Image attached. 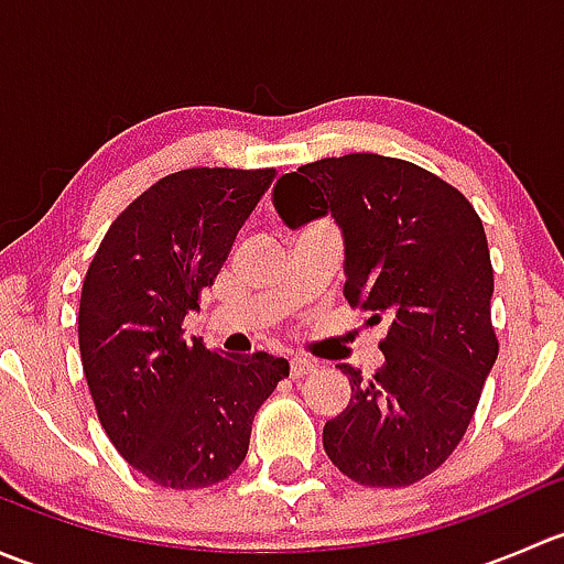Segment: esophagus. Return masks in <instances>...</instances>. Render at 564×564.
<instances>
[{
	"instance_id": "obj_1",
	"label": "esophagus",
	"mask_w": 564,
	"mask_h": 564,
	"mask_svg": "<svg viewBox=\"0 0 564 564\" xmlns=\"http://www.w3.org/2000/svg\"><path fill=\"white\" fill-rule=\"evenodd\" d=\"M316 371V362L308 360V357H292V366H289V373L292 379H303L305 373Z\"/></svg>"
}]
</instances>
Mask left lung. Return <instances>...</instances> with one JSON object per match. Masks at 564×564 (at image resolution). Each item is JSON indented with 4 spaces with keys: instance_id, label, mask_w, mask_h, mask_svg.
I'll list each match as a JSON object with an SVG mask.
<instances>
[{
    "instance_id": "1",
    "label": "left lung",
    "mask_w": 564,
    "mask_h": 564,
    "mask_svg": "<svg viewBox=\"0 0 564 564\" xmlns=\"http://www.w3.org/2000/svg\"><path fill=\"white\" fill-rule=\"evenodd\" d=\"M272 204L289 229L333 215L344 235V294L388 322L382 368L324 423V453L360 486H412L464 440L497 362L494 270L466 196L398 158L355 152L283 174Z\"/></svg>"
}]
</instances>
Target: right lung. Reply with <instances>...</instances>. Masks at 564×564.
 <instances>
[{"label":"right lung","instance_id":"obj_1","mask_svg":"<svg viewBox=\"0 0 564 564\" xmlns=\"http://www.w3.org/2000/svg\"><path fill=\"white\" fill-rule=\"evenodd\" d=\"M275 169H185L106 231L82 289L78 349L100 425L163 488H207L248 456L250 425L289 362L182 338Z\"/></svg>","mask_w":564,"mask_h":564}]
</instances>
